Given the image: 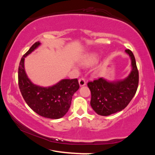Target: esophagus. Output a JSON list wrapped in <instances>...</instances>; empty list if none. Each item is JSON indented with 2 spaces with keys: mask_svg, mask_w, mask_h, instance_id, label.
Listing matches in <instances>:
<instances>
[{
  "mask_svg": "<svg viewBox=\"0 0 155 155\" xmlns=\"http://www.w3.org/2000/svg\"><path fill=\"white\" fill-rule=\"evenodd\" d=\"M78 83H79V85L81 87H82V86H84L86 85V81L85 79L84 78H79V80H78Z\"/></svg>",
  "mask_w": 155,
  "mask_h": 155,
  "instance_id": "34e87169",
  "label": "esophagus"
}]
</instances>
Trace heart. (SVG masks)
<instances>
[{
	"mask_svg": "<svg viewBox=\"0 0 155 155\" xmlns=\"http://www.w3.org/2000/svg\"><path fill=\"white\" fill-rule=\"evenodd\" d=\"M98 56L96 54H90L85 56L81 61V64L85 66H90L96 64L98 61Z\"/></svg>",
	"mask_w": 155,
	"mask_h": 155,
	"instance_id": "heart-1",
	"label": "heart"
}]
</instances>
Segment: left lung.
I'll return each instance as SVG.
<instances>
[{
    "mask_svg": "<svg viewBox=\"0 0 155 155\" xmlns=\"http://www.w3.org/2000/svg\"><path fill=\"white\" fill-rule=\"evenodd\" d=\"M126 52L131 59L132 70L124 80L109 82L99 78L87 83L91 91L90 104L97 114L103 116L121 111L127 107L137 91L139 72L134 54L130 50Z\"/></svg>",
    "mask_w": 155,
    "mask_h": 155,
    "instance_id": "obj_1",
    "label": "left lung"
}]
</instances>
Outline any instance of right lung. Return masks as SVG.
I'll use <instances>...</instances> for the list:
<instances>
[{"mask_svg": "<svg viewBox=\"0 0 155 155\" xmlns=\"http://www.w3.org/2000/svg\"><path fill=\"white\" fill-rule=\"evenodd\" d=\"M40 45L37 41L23 55L18 68V85L30 108L41 116L59 119L68 111L72 98L79 88L77 78L63 79L55 85L43 87L33 84L25 70V58Z\"/></svg>", "mask_w": 155, "mask_h": 155, "instance_id": "1", "label": "right lung"}]
</instances>
